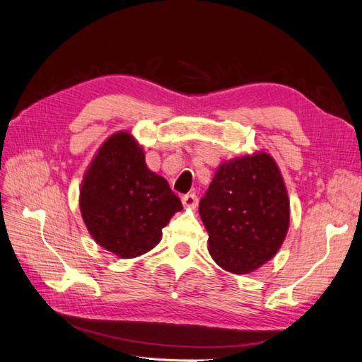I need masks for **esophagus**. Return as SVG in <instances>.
Wrapping results in <instances>:
<instances>
[{
  "label": "esophagus",
  "mask_w": 362,
  "mask_h": 362,
  "mask_svg": "<svg viewBox=\"0 0 362 362\" xmlns=\"http://www.w3.org/2000/svg\"><path fill=\"white\" fill-rule=\"evenodd\" d=\"M182 203L185 208H196L197 203H199V199L194 192H189V194H185V196L182 197Z\"/></svg>",
  "instance_id": "obj_1"
}]
</instances>
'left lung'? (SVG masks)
Segmentation results:
<instances>
[{
  "label": "left lung",
  "instance_id": "obj_1",
  "mask_svg": "<svg viewBox=\"0 0 362 362\" xmlns=\"http://www.w3.org/2000/svg\"><path fill=\"white\" fill-rule=\"evenodd\" d=\"M199 212L209 254L225 271L247 274L271 260L289 228V199L272 157L258 153L221 165Z\"/></svg>",
  "mask_w": 362,
  "mask_h": 362
}]
</instances>
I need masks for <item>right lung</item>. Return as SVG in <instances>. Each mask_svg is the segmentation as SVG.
<instances>
[{
    "mask_svg": "<svg viewBox=\"0 0 362 362\" xmlns=\"http://www.w3.org/2000/svg\"><path fill=\"white\" fill-rule=\"evenodd\" d=\"M79 205L91 237L122 258L153 249L162 228L183 208L168 182L146 168L142 148L128 133H116L100 146L82 182Z\"/></svg>",
    "mask_w": 362,
    "mask_h": 362,
    "instance_id": "add662e5",
    "label": "right lung"
}]
</instances>
